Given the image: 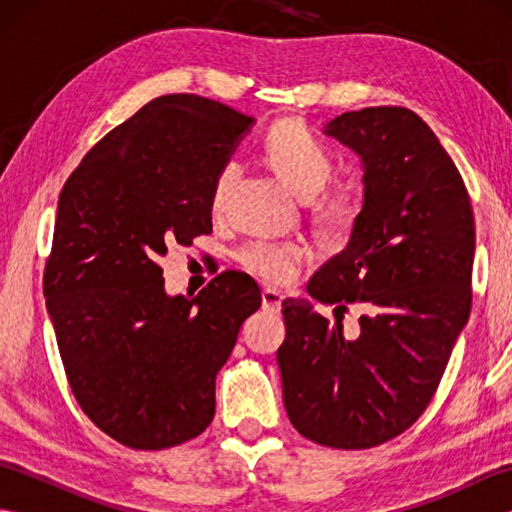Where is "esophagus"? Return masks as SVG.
Here are the masks:
<instances>
[{"label": "esophagus", "mask_w": 512, "mask_h": 512, "mask_svg": "<svg viewBox=\"0 0 512 512\" xmlns=\"http://www.w3.org/2000/svg\"><path fill=\"white\" fill-rule=\"evenodd\" d=\"M281 301H284V297H281L277 290H270V288L262 290V306H264V310L279 312Z\"/></svg>", "instance_id": "1"}]
</instances>
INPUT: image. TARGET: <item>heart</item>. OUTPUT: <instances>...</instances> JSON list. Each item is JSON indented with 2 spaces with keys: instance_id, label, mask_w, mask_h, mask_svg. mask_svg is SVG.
Listing matches in <instances>:
<instances>
[{
  "instance_id": "b5f03b06",
  "label": "heart",
  "mask_w": 512,
  "mask_h": 512,
  "mask_svg": "<svg viewBox=\"0 0 512 512\" xmlns=\"http://www.w3.org/2000/svg\"><path fill=\"white\" fill-rule=\"evenodd\" d=\"M264 158L277 176L301 198H314L334 176V156L310 129L295 121L279 123L264 140ZM239 176L235 160L224 162L217 171L211 193L213 209H220L226 191ZM319 220L332 231H345L352 224V211L345 202H325L319 206ZM312 250L299 242H255L244 248V266L268 284H288L297 270L308 264Z\"/></svg>"
}]
</instances>
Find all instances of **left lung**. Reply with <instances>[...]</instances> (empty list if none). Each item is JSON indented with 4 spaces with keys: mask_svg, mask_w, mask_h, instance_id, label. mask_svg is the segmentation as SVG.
<instances>
[{
    "mask_svg": "<svg viewBox=\"0 0 512 512\" xmlns=\"http://www.w3.org/2000/svg\"><path fill=\"white\" fill-rule=\"evenodd\" d=\"M323 134L363 167L350 242L308 284L319 303H361V332L286 299L277 350L286 413L301 436L369 449L427 409L471 312L475 220L458 167L407 107L345 112Z\"/></svg>",
    "mask_w": 512,
    "mask_h": 512,
    "instance_id": "1",
    "label": "left lung"
}]
</instances>
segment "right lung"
<instances>
[{
    "instance_id": "1",
    "label": "right lung",
    "mask_w": 512,
    "mask_h": 512,
    "mask_svg": "<svg viewBox=\"0 0 512 512\" xmlns=\"http://www.w3.org/2000/svg\"><path fill=\"white\" fill-rule=\"evenodd\" d=\"M253 118L167 94L101 138L59 195L43 295L74 398L129 449L160 451L209 427L215 376L262 306L248 275L171 297L160 259L211 233L217 171Z\"/></svg>"
}]
</instances>
